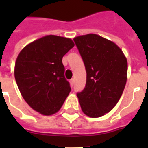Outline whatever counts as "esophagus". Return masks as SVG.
I'll list each match as a JSON object with an SVG mask.
<instances>
[{"label": "esophagus", "mask_w": 148, "mask_h": 148, "mask_svg": "<svg viewBox=\"0 0 148 148\" xmlns=\"http://www.w3.org/2000/svg\"><path fill=\"white\" fill-rule=\"evenodd\" d=\"M74 79H71V80H70V84H71V87H73V86H74Z\"/></svg>", "instance_id": "1"}]
</instances>
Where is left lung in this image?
<instances>
[{
  "label": "left lung",
  "instance_id": "8db88e82",
  "mask_svg": "<svg viewBox=\"0 0 148 148\" xmlns=\"http://www.w3.org/2000/svg\"><path fill=\"white\" fill-rule=\"evenodd\" d=\"M74 40L87 72L85 88L77 94L81 110L88 117H101L121 97L127 81V58L116 44L95 34Z\"/></svg>",
  "mask_w": 148,
  "mask_h": 148
}]
</instances>
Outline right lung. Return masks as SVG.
<instances>
[{
    "instance_id": "1",
    "label": "right lung",
    "mask_w": 148,
    "mask_h": 148,
    "mask_svg": "<svg viewBox=\"0 0 148 148\" xmlns=\"http://www.w3.org/2000/svg\"><path fill=\"white\" fill-rule=\"evenodd\" d=\"M74 46L70 38L47 35L27 45L17 56V87L28 105L41 114L58 112L71 92L62 58Z\"/></svg>"
}]
</instances>
